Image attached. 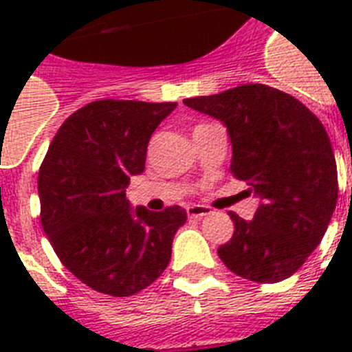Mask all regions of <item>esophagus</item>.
I'll return each mask as SVG.
<instances>
[{
  "instance_id": "34e87169",
  "label": "esophagus",
  "mask_w": 352,
  "mask_h": 352,
  "mask_svg": "<svg viewBox=\"0 0 352 352\" xmlns=\"http://www.w3.org/2000/svg\"><path fill=\"white\" fill-rule=\"evenodd\" d=\"M188 217H192V219H203L206 215L212 214V210L208 206H201V204H195V206H188L186 210Z\"/></svg>"
}]
</instances>
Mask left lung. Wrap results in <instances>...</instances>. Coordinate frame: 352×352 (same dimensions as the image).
I'll list each match as a JSON object with an SVG mask.
<instances>
[{
    "instance_id": "1",
    "label": "left lung",
    "mask_w": 352,
    "mask_h": 352,
    "mask_svg": "<svg viewBox=\"0 0 352 352\" xmlns=\"http://www.w3.org/2000/svg\"><path fill=\"white\" fill-rule=\"evenodd\" d=\"M184 106L217 118L232 142L230 170L261 204L254 219L230 212L234 235L217 248L241 278L278 283L320 245L338 201V171L325 127L283 91L245 84Z\"/></svg>"
}]
</instances>
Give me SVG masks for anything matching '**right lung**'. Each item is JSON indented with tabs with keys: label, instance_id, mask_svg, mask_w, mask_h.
Instances as JSON below:
<instances>
[{
	"label": "right lung",
	"instance_id": "obj_1",
	"mask_svg": "<svg viewBox=\"0 0 352 352\" xmlns=\"http://www.w3.org/2000/svg\"><path fill=\"white\" fill-rule=\"evenodd\" d=\"M175 107L91 102L63 122L47 149L38 175L41 226L63 267L96 292L137 294L170 263L186 212L133 210L126 188L144 171L149 137Z\"/></svg>",
	"mask_w": 352,
	"mask_h": 352
}]
</instances>
